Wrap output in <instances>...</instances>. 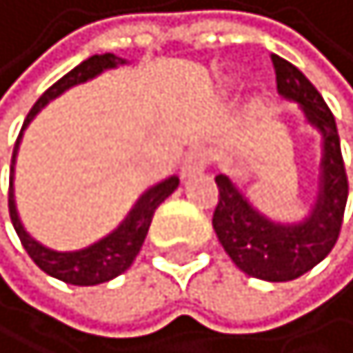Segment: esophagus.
Segmentation results:
<instances>
[{"label": "esophagus", "instance_id": "34e87169", "mask_svg": "<svg viewBox=\"0 0 353 353\" xmlns=\"http://www.w3.org/2000/svg\"><path fill=\"white\" fill-rule=\"evenodd\" d=\"M209 162H212V153H209L207 148H191L187 157H184L182 162V178H191V175L196 173H203Z\"/></svg>", "mask_w": 353, "mask_h": 353}]
</instances>
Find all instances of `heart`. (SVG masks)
<instances>
[{"mask_svg": "<svg viewBox=\"0 0 353 353\" xmlns=\"http://www.w3.org/2000/svg\"><path fill=\"white\" fill-rule=\"evenodd\" d=\"M254 105H256V101H254Z\"/></svg>", "mask_w": 353, "mask_h": 353, "instance_id": "1", "label": "heart"}]
</instances>
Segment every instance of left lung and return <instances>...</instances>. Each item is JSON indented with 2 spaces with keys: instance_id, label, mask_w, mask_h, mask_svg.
Masks as SVG:
<instances>
[{
  "instance_id": "obj_1",
  "label": "left lung",
  "mask_w": 353,
  "mask_h": 353,
  "mask_svg": "<svg viewBox=\"0 0 353 353\" xmlns=\"http://www.w3.org/2000/svg\"><path fill=\"white\" fill-rule=\"evenodd\" d=\"M272 65L279 97L300 105L304 123L320 134L318 194L309 214L300 221L281 223L259 212L245 191L221 173L216 175L219 205L212 225L239 270L263 281H290L315 268L336 245L350 191L336 119L325 99L288 60L272 56Z\"/></svg>"
}]
</instances>
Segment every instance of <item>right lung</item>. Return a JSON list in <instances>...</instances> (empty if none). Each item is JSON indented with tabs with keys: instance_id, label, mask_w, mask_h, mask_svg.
I'll return each mask as SVG.
<instances>
[{
	"instance_id": "add662e5",
	"label": "right lung",
	"mask_w": 353,
	"mask_h": 353,
	"mask_svg": "<svg viewBox=\"0 0 353 353\" xmlns=\"http://www.w3.org/2000/svg\"><path fill=\"white\" fill-rule=\"evenodd\" d=\"M121 65H128V60L119 58L114 53H101V56H92L88 60H83L79 67H74L72 72L65 74L58 83H53L51 88L35 101L33 110L28 112L26 121L22 125V132H19V137L15 141L13 159H10L8 212H10V221H13V228L17 232L19 241H22L24 250L28 252V256L35 261V265L47 274H51V277L65 281V284L97 286V284H105V281L114 279L121 272L128 270L134 261V256L139 254L141 245H144V239L148 234L155 209L162 205L180 184L178 175H169V178H164L162 182L148 187L144 194L137 198V203L132 205L128 216H125L110 234H105L103 239L94 241L92 245L81 248V250H67V252H63V250L47 248L44 243H40L38 239H33L28 234L22 219H19L17 203H15V164H17L19 144H22V137H24V130L28 128V123L33 121L35 114H38L42 108H47L53 99L60 97V94L76 88V85H83L92 79H97L99 74L108 72V69H117Z\"/></svg>"
}]
</instances>
